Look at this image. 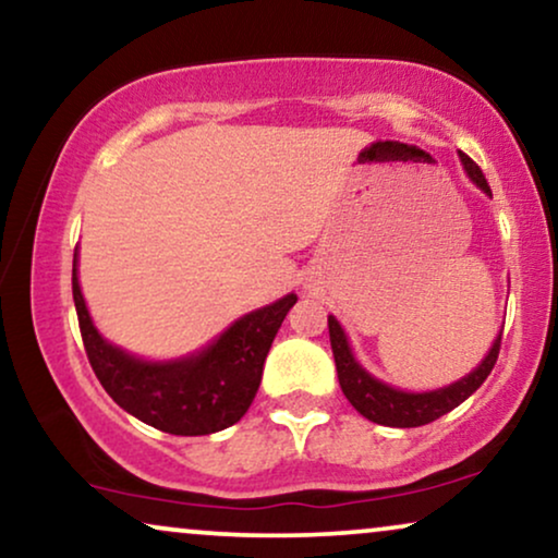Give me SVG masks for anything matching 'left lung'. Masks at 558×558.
<instances>
[{
  "instance_id": "obj_1",
  "label": "left lung",
  "mask_w": 558,
  "mask_h": 558,
  "mask_svg": "<svg viewBox=\"0 0 558 558\" xmlns=\"http://www.w3.org/2000/svg\"><path fill=\"white\" fill-rule=\"evenodd\" d=\"M459 158H462V166L466 170V175L472 178V183L485 191L487 196H493V191H489L487 185V178L480 170L477 162L464 153H459ZM329 339H331L333 362H337L341 392H344L349 403L365 415L367 421L380 423V426L415 428V426H426V423L441 418L444 413L454 411L459 403H464V400L487 380V375L493 373L497 362V354H500L502 331L497 333V339L493 341V347H489L485 360L480 362V367H474L470 375L447 385V388L428 390V392H405V390L390 388V385H385L377 380V377L369 375L367 369L354 360L352 347H349L347 341V333L333 316H329Z\"/></svg>"
}]
</instances>
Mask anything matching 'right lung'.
<instances>
[{"label":"right lung","instance_id":"right-lung-1","mask_svg":"<svg viewBox=\"0 0 558 558\" xmlns=\"http://www.w3.org/2000/svg\"><path fill=\"white\" fill-rule=\"evenodd\" d=\"M73 252V303L81 339L101 388L119 408L147 426L175 436H206L229 428L247 413L263 380L265 356L299 295L252 311L202 352L170 362H145L96 331L78 286Z\"/></svg>","mask_w":558,"mask_h":558}]
</instances>
